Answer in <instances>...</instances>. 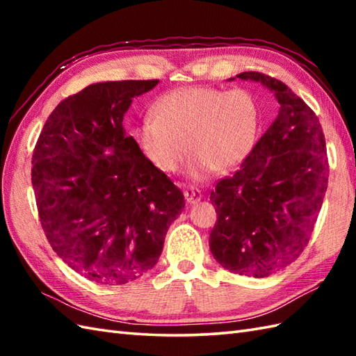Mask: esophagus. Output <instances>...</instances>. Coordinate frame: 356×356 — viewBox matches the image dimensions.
<instances>
[{
    "instance_id": "34e87169",
    "label": "esophagus",
    "mask_w": 356,
    "mask_h": 356,
    "mask_svg": "<svg viewBox=\"0 0 356 356\" xmlns=\"http://www.w3.org/2000/svg\"><path fill=\"white\" fill-rule=\"evenodd\" d=\"M184 195L188 205H193V203H197L202 199V191L197 190V188H188V190H185Z\"/></svg>"
}]
</instances>
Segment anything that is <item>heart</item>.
<instances>
[{
	"label": "heart",
	"instance_id": "obj_1",
	"mask_svg": "<svg viewBox=\"0 0 356 356\" xmlns=\"http://www.w3.org/2000/svg\"><path fill=\"white\" fill-rule=\"evenodd\" d=\"M153 118L136 130L142 153L166 174L179 168L185 153L191 154L188 176L197 182L243 163L261 128L259 104L243 88L174 90L157 101Z\"/></svg>",
	"mask_w": 356,
	"mask_h": 356
}]
</instances>
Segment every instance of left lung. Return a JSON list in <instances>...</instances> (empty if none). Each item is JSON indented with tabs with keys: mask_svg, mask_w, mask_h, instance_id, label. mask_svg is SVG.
<instances>
[{
	"mask_svg": "<svg viewBox=\"0 0 356 356\" xmlns=\"http://www.w3.org/2000/svg\"><path fill=\"white\" fill-rule=\"evenodd\" d=\"M237 78L268 87L280 111L241 168L211 191L217 222L209 249L229 272L263 278L309 243L327 190L326 139L315 113L282 81L259 72Z\"/></svg>",
	"mask_w": 356,
	"mask_h": 356,
	"instance_id": "obj_1",
	"label": "left lung"
}]
</instances>
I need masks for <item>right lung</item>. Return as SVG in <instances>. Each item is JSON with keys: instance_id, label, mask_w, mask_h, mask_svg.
Here are the masks:
<instances>
[{"instance_id": "add662e5", "label": "right lung", "mask_w": 356, "mask_h": 356, "mask_svg": "<svg viewBox=\"0 0 356 356\" xmlns=\"http://www.w3.org/2000/svg\"><path fill=\"white\" fill-rule=\"evenodd\" d=\"M153 81L96 82L58 104L32 156V185L53 251L95 283L118 286L157 263L182 191L124 128Z\"/></svg>"}]
</instances>
